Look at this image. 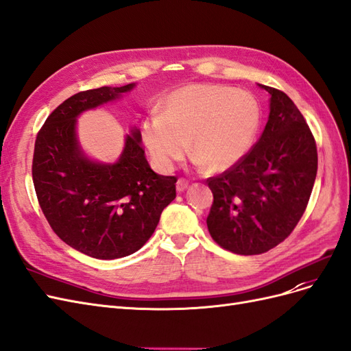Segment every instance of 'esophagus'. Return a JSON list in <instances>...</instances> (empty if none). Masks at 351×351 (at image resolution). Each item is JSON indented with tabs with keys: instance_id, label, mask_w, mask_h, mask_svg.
Wrapping results in <instances>:
<instances>
[{
	"instance_id": "esophagus-1",
	"label": "esophagus",
	"mask_w": 351,
	"mask_h": 351,
	"mask_svg": "<svg viewBox=\"0 0 351 351\" xmlns=\"http://www.w3.org/2000/svg\"><path fill=\"white\" fill-rule=\"evenodd\" d=\"M176 187H177V192H184V190L189 187V182L186 178H178Z\"/></svg>"
}]
</instances>
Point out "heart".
Masks as SVG:
<instances>
[{
	"label": "heart",
	"instance_id": "1",
	"mask_svg": "<svg viewBox=\"0 0 351 351\" xmlns=\"http://www.w3.org/2000/svg\"><path fill=\"white\" fill-rule=\"evenodd\" d=\"M261 108L250 92L218 84H190L169 93L161 117L142 124L143 141L155 161L171 168L189 155L208 171L236 165L259 129Z\"/></svg>",
	"mask_w": 351,
	"mask_h": 351
}]
</instances>
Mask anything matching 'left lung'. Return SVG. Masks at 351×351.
<instances>
[{
  "instance_id": "obj_1",
  "label": "left lung",
  "mask_w": 351,
  "mask_h": 351,
  "mask_svg": "<svg viewBox=\"0 0 351 351\" xmlns=\"http://www.w3.org/2000/svg\"><path fill=\"white\" fill-rule=\"evenodd\" d=\"M269 92V119L240 161L206 183L214 202L206 218L210 237L237 254H261L291 234L304 214L317 171L315 137L282 90Z\"/></svg>"
}]
</instances>
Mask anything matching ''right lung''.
I'll return each instance as SVG.
<instances>
[{
	"label": "right lung",
	"mask_w": 351,
	"mask_h": 351,
	"mask_svg": "<svg viewBox=\"0 0 351 351\" xmlns=\"http://www.w3.org/2000/svg\"><path fill=\"white\" fill-rule=\"evenodd\" d=\"M133 88L130 83L73 95L36 136L32 178L39 206L56 234L90 258L117 259L139 250L176 199L177 177L152 171L136 127L115 164L93 162L79 146L77 115Z\"/></svg>",
	"instance_id": "add662e5"
}]
</instances>
